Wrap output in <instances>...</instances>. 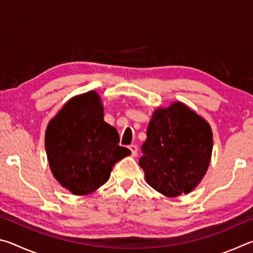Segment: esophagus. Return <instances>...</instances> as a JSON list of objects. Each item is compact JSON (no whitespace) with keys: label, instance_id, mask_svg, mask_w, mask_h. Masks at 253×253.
<instances>
[{"label":"esophagus","instance_id":"34e87169","mask_svg":"<svg viewBox=\"0 0 253 253\" xmlns=\"http://www.w3.org/2000/svg\"><path fill=\"white\" fill-rule=\"evenodd\" d=\"M130 149L131 152V156H136L137 155V152H138V148H137L136 145H129V147H128Z\"/></svg>","mask_w":253,"mask_h":253}]
</instances>
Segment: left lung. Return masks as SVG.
Wrapping results in <instances>:
<instances>
[{
    "label": "left lung",
    "instance_id": "left-lung-1",
    "mask_svg": "<svg viewBox=\"0 0 253 253\" xmlns=\"http://www.w3.org/2000/svg\"><path fill=\"white\" fill-rule=\"evenodd\" d=\"M139 160L146 182L169 198L199 185L211 161L213 138L207 121L182 102L157 108Z\"/></svg>",
    "mask_w": 253,
    "mask_h": 253
}]
</instances>
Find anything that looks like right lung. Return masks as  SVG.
<instances>
[{
	"label": "right lung",
	"mask_w": 253,
	"mask_h": 253,
	"mask_svg": "<svg viewBox=\"0 0 253 253\" xmlns=\"http://www.w3.org/2000/svg\"><path fill=\"white\" fill-rule=\"evenodd\" d=\"M116 128L104 121L96 91L76 96L51 119L45 149L55 179L75 195H87L105 184L113 166L130 151L119 146Z\"/></svg>",
	"instance_id": "1"
}]
</instances>
